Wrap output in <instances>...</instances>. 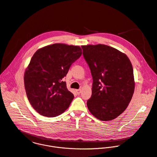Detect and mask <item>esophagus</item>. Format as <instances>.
I'll return each instance as SVG.
<instances>
[{
	"label": "esophagus",
	"instance_id": "34e87169",
	"mask_svg": "<svg viewBox=\"0 0 157 157\" xmlns=\"http://www.w3.org/2000/svg\"><path fill=\"white\" fill-rule=\"evenodd\" d=\"M76 93L78 94H79L80 93H81V89H77L76 90Z\"/></svg>",
	"mask_w": 157,
	"mask_h": 157
}]
</instances>
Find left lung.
Wrapping results in <instances>:
<instances>
[{
    "instance_id": "8db88e82",
    "label": "left lung",
    "mask_w": 157,
    "mask_h": 157,
    "mask_svg": "<svg viewBox=\"0 0 157 157\" xmlns=\"http://www.w3.org/2000/svg\"><path fill=\"white\" fill-rule=\"evenodd\" d=\"M81 47L93 79L87 108L100 120H113L126 109L134 91L132 64L124 54L109 45Z\"/></svg>"
}]
</instances>
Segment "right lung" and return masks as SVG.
Listing matches in <instances>:
<instances>
[{"label": "right lung", "instance_id": "obj_1", "mask_svg": "<svg viewBox=\"0 0 157 157\" xmlns=\"http://www.w3.org/2000/svg\"><path fill=\"white\" fill-rule=\"evenodd\" d=\"M81 54L80 47L63 44L47 45L35 52L24 81L28 100L40 115L55 117L69 107L74 95L63 78Z\"/></svg>", "mask_w": 157, "mask_h": 157}]
</instances>
